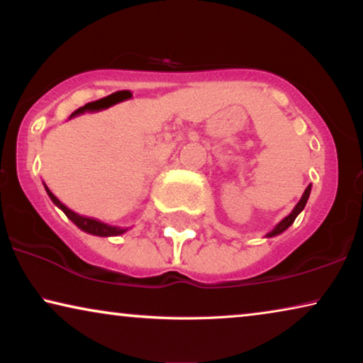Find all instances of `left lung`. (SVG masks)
Listing matches in <instances>:
<instances>
[{
	"label": "left lung",
	"mask_w": 363,
	"mask_h": 363,
	"mask_svg": "<svg viewBox=\"0 0 363 363\" xmlns=\"http://www.w3.org/2000/svg\"><path fill=\"white\" fill-rule=\"evenodd\" d=\"M311 185L306 188V191L302 193V196H301V200H299V203H297V205L294 206V210H292L289 215H287L284 220H281L279 223H277V225L274 226V230L272 231H269L266 235V238H272V236H277V235H281V233H284L287 228H289L292 223H294V220L297 218V215H299V213L304 210L306 208V203H307V200H309V195H311Z\"/></svg>",
	"instance_id": "8db88e82"
}]
</instances>
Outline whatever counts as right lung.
<instances>
[{
    "mask_svg": "<svg viewBox=\"0 0 363 363\" xmlns=\"http://www.w3.org/2000/svg\"><path fill=\"white\" fill-rule=\"evenodd\" d=\"M46 188L49 198H51L54 205L57 208H61L64 211V215H66L69 220H71L74 225H76L79 230L89 233V235H94V236H104V238H108V236H118V235H123V233L127 231V228H118V226H111V225H106V223L102 221H97V220H92V218H86V216H81L77 215V213H74L72 210H69V208L64 205L57 200L56 196L52 195V191L49 190L48 186Z\"/></svg>",
    "mask_w": 363,
    "mask_h": 363,
    "instance_id": "right-lung-1",
    "label": "right lung"
}]
</instances>
